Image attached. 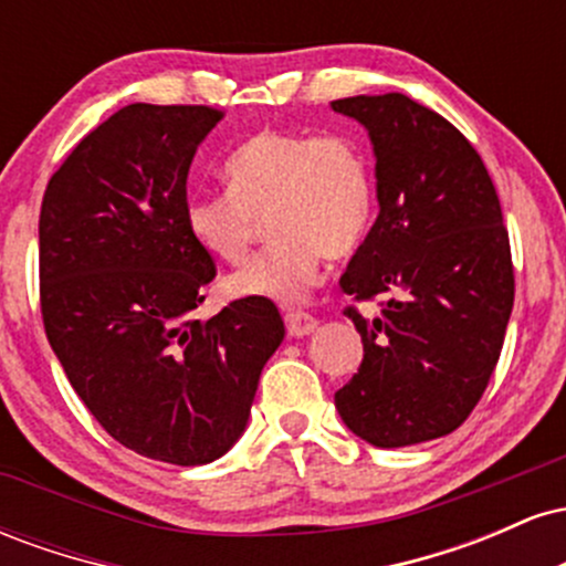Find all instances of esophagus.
I'll return each instance as SVG.
<instances>
[{
    "instance_id": "34e87169",
    "label": "esophagus",
    "mask_w": 566,
    "mask_h": 566,
    "mask_svg": "<svg viewBox=\"0 0 566 566\" xmlns=\"http://www.w3.org/2000/svg\"><path fill=\"white\" fill-rule=\"evenodd\" d=\"M284 324H287V333L292 337H303L314 333L316 319L311 314H305V311H287V314H284Z\"/></svg>"
}]
</instances>
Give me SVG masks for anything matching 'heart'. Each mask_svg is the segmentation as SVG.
<instances>
[{"mask_svg":"<svg viewBox=\"0 0 566 566\" xmlns=\"http://www.w3.org/2000/svg\"><path fill=\"white\" fill-rule=\"evenodd\" d=\"M226 191L191 193L186 229L207 255L242 263L263 220L274 237L237 271L231 295L301 301L327 261L350 258L375 216V178L365 148L348 133L261 129L223 161Z\"/></svg>","mask_w":566,"mask_h":566,"instance_id":"heart-1","label":"heart"}]
</instances>
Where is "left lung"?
<instances>
[{"label": "left lung", "mask_w": 566, "mask_h": 566, "mask_svg": "<svg viewBox=\"0 0 566 566\" xmlns=\"http://www.w3.org/2000/svg\"><path fill=\"white\" fill-rule=\"evenodd\" d=\"M367 127L380 216L340 290L365 343L359 373L335 394L356 437L409 447L447 437L482 399L513 308L509 229L490 172L444 116L401 93L333 101Z\"/></svg>", "instance_id": "left-lung-1"}]
</instances>
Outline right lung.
Here are the masks:
<instances>
[{
  "mask_svg": "<svg viewBox=\"0 0 566 566\" xmlns=\"http://www.w3.org/2000/svg\"><path fill=\"white\" fill-rule=\"evenodd\" d=\"M223 112L133 103L76 143L44 188L39 305L84 407L127 450L205 465L242 437L284 337L242 297L193 319L216 261L186 229V180Z\"/></svg>",
  "mask_w": 566,
  "mask_h": 566,
  "instance_id": "1",
  "label": "right lung"
}]
</instances>
